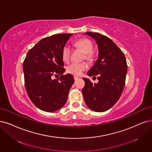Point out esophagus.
<instances>
[{
	"label": "esophagus",
	"instance_id": "obj_1",
	"mask_svg": "<svg viewBox=\"0 0 152 152\" xmlns=\"http://www.w3.org/2000/svg\"><path fill=\"white\" fill-rule=\"evenodd\" d=\"M74 79H75V81H76V80H77L78 79H79V77H77V76H74Z\"/></svg>",
	"mask_w": 152,
	"mask_h": 152
}]
</instances>
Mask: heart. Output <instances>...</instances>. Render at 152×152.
Wrapping results in <instances>:
<instances>
[{
    "label": "heart",
    "mask_w": 152,
    "mask_h": 152,
    "mask_svg": "<svg viewBox=\"0 0 152 152\" xmlns=\"http://www.w3.org/2000/svg\"><path fill=\"white\" fill-rule=\"evenodd\" d=\"M75 46L83 50L85 53V58L87 60L91 59V52L93 49L92 42L87 39H81L75 42ZM71 49L70 47L66 45L62 50V59L64 62H68L70 59ZM87 66L85 63H72L67 67V72L75 76H80L83 71L86 70Z\"/></svg>",
    "instance_id": "b5f03b06"
}]
</instances>
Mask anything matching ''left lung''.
Here are the masks:
<instances>
[{
    "label": "left lung",
    "mask_w": 152,
    "mask_h": 152,
    "mask_svg": "<svg viewBox=\"0 0 152 152\" xmlns=\"http://www.w3.org/2000/svg\"><path fill=\"white\" fill-rule=\"evenodd\" d=\"M85 34L94 39L98 46V59L87 74L97 76L98 83L93 84L84 77L85 86L82 93L89 108L104 112L110 109L122 94L127 73L126 61L121 49L108 37L98 32H87Z\"/></svg>",
    "instance_id": "left-lung-1"
}]
</instances>
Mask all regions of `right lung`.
<instances>
[{"mask_svg": "<svg viewBox=\"0 0 152 152\" xmlns=\"http://www.w3.org/2000/svg\"><path fill=\"white\" fill-rule=\"evenodd\" d=\"M72 34L44 38L28 51L23 63L26 91L31 102L44 111L54 112L67 102L74 77L65 72L62 50ZM61 75L57 80L52 76Z\"/></svg>", "mask_w": 152, "mask_h": 152, "instance_id": "add662e5", "label": "right lung"}]
</instances>
